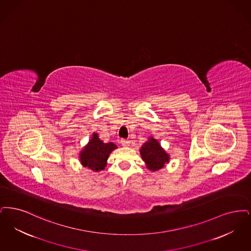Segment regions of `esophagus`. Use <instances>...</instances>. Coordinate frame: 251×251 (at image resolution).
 <instances>
[{
    "label": "esophagus",
    "instance_id": "34e87169",
    "mask_svg": "<svg viewBox=\"0 0 251 251\" xmlns=\"http://www.w3.org/2000/svg\"><path fill=\"white\" fill-rule=\"evenodd\" d=\"M120 142L122 143V145H124V146H128L129 143H130V141L127 140V139H121Z\"/></svg>",
    "mask_w": 251,
    "mask_h": 251
}]
</instances>
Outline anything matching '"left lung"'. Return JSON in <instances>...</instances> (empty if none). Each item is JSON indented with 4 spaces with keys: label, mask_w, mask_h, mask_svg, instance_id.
Segmentation results:
<instances>
[{
    "label": "left lung",
    "mask_w": 251,
    "mask_h": 251,
    "mask_svg": "<svg viewBox=\"0 0 251 251\" xmlns=\"http://www.w3.org/2000/svg\"><path fill=\"white\" fill-rule=\"evenodd\" d=\"M141 154L147 168L151 171L160 170L166 162H169L168 153H166L158 142L153 138L144 142L141 148Z\"/></svg>",
    "instance_id": "1"
}]
</instances>
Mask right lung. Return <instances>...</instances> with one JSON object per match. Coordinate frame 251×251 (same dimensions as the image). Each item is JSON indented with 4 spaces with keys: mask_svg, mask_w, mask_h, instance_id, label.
Here are the masks:
<instances>
[{
    "mask_svg": "<svg viewBox=\"0 0 251 251\" xmlns=\"http://www.w3.org/2000/svg\"><path fill=\"white\" fill-rule=\"evenodd\" d=\"M116 148L117 147L114 143H104L99 140L98 134L94 133L92 140L80 153L81 164L96 172L104 170L107 165L109 153Z\"/></svg>",
    "mask_w": 251,
    "mask_h": 251,
    "instance_id": "1",
    "label": "right lung"
}]
</instances>
